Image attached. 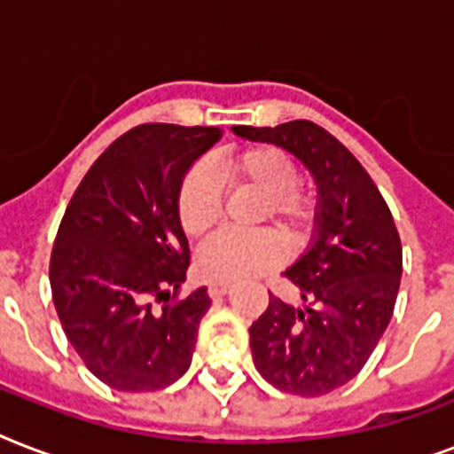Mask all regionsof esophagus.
<instances>
[{
	"instance_id": "34e87169",
	"label": "esophagus",
	"mask_w": 454,
	"mask_h": 454,
	"mask_svg": "<svg viewBox=\"0 0 454 454\" xmlns=\"http://www.w3.org/2000/svg\"><path fill=\"white\" fill-rule=\"evenodd\" d=\"M228 290H231V285H226V283H212V285H209V297H212V299L226 297Z\"/></svg>"
}]
</instances>
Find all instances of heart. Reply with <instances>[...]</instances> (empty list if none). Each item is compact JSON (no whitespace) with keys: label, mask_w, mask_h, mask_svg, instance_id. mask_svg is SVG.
Segmentation results:
<instances>
[{"label":"heart","mask_w":454,"mask_h":454,"mask_svg":"<svg viewBox=\"0 0 454 454\" xmlns=\"http://www.w3.org/2000/svg\"><path fill=\"white\" fill-rule=\"evenodd\" d=\"M216 178L231 188H245L262 198L256 221H273L283 233L299 235L313 216L309 192L299 188L297 164L278 148L254 145L214 160L212 169L198 164L185 174L176 212L188 238L212 233L223 212ZM285 247L273 231L221 233L198 252L200 276L216 283H240L283 262Z\"/></svg>","instance_id":"heart-1"}]
</instances>
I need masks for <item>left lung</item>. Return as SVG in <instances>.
Segmentation results:
<instances>
[{
  "instance_id": "left-lung-1",
  "label": "left lung",
  "mask_w": 454,
  "mask_h": 454,
  "mask_svg": "<svg viewBox=\"0 0 454 454\" xmlns=\"http://www.w3.org/2000/svg\"><path fill=\"white\" fill-rule=\"evenodd\" d=\"M233 129L283 145L317 181V238L283 273L306 306L294 309L269 292V306L249 327V346L256 370L280 391L330 394L363 370L394 316L401 235L365 167L320 124L292 120Z\"/></svg>"
}]
</instances>
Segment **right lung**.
I'll return each mask as SVG.
<instances>
[{
  "label": "right lung",
  "mask_w": 454,
  "mask_h": 454,
  "mask_svg": "<svg viewBox=\"0 0 454 454\" xmlns=\"http://www.w3.org/2000/svg\"><path fill=\"white\" fill-rule=\"evenodd\" d=\"M221 134L138 124L89 167L63 214L49 262L53 306L82 363L110 388L160 391L191 367L212 299L207 287L176 292L191 263L176 200Z\"/></svg>",
  "instance_id": "obj_1"
}]
</instances>
